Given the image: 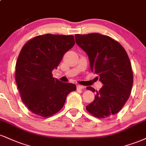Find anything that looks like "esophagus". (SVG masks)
Instances as JSON below:
<instances>
[{"mask_svg": "<svg viewBox=\"0 0 146 146\" xmlns=\"http://www.w3.org/2000/svg\"><path fill=\"white\" fill-rule=\"evenodd\" d=\"M84 88V86H81V85H77V89L78 90H82V89Z\"/></svg>", "mask_w": 146, "mask_h": 146, "instance_id": "34e87169", "label": "esophagus"}]
</instances>
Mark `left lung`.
Returning <instances> with one entry per match:
<instances>
[{
  "label": "left lung",
  "mask_w": 146,
  "mask_h": 146,
  "mask_svg": "<svg viewBox=\"0 0 146 146\" xmlns=\"http://www.w3.org/2000/svg\"><path fill=\"white\" fill-rule=\"evenodd\" d=\"M76 43L88 54L91 71L99 75L103 86L94 100L86 106L89 113L105 118L118 113L131 93L133 74L131 63L123 47L113 38L99 33L75 35Z\"/></svg>",
  "instance_id": "obj_1"
}]
</instances>
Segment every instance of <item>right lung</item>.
I'll list each match as a JSON object with an SVG mask.
<instances>
[{
	"mask_svg": "<svg viewBox=\"0 0 146 146\" xmlns=\"http://www.w3.org/2000/svg\"><path fill=\"white\" fill-rule=\"evenodd\" d=\"M75 45L73 35L45 34L25 43L15 65V81L21 99L31 112L41 117L58 113L76 86L53 78L63 56Z\"/></svg>",
	"mask_w": 146,
	"mask_h": 146,
	"instance_id": "1",
	"label": "right lung"
}]
</instances>
